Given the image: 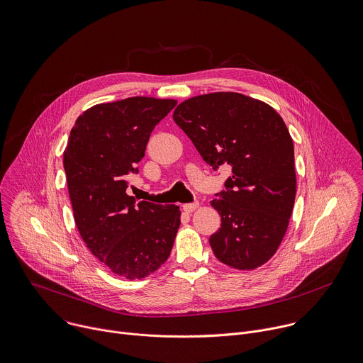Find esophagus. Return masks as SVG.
I'll use <instances>...</instances> for the list:
<instances>
[{
  "instance_id": "esophagus-1",
  "label": "esophagus",
  "mask_w": 363,
  "mask_h": 363,
  "mask_svg": "<svg viewBox=\"0 0 363 363\" xmlns=\"http://www.w3.org/2000/svg\"><path fill=\"white\" fill-rule=\"evenodd\" d=\"M197 207H199V201H193V203H186V204L183 206V210H184L186 213H190V211L196 210Z\"/></svg>"
}]
</instances>
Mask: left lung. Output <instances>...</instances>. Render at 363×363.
<instances>
[{
	"mask_svg": "<svg viewBox=\"0 0 363 363\" xmlns=\"http://www.w3.org/2000/svg\"><path fill=\"white\" fill-rule=\"evenodd\" d=\"M174 123L203 160L217 170L232 167L211 206L222 217L208 239L214 256L250 270L277 250L296 196L294 141L270 106L239 93H213L177 106Z\"/></svg>",
	"mask_w": 363,
	"mask_h": 363,
	"instance_id": "obj_1",
	"label": "left lung"
}]
</instances>
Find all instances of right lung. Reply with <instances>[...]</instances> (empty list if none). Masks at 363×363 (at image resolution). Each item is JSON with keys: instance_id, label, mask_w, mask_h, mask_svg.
<instances>
[{"instance_id": "right-lung-1", "label": "right lung", "mask_w": 363, "mask_h": 363, "mask_svg": "<svg viewBox=\"0 0 363 363\" xmlns=\"http://www.w3.org/2000/svg\"><path fill=\"white\" fill-rule=\"evenodd\" d=\"M177 101L130 97L97 104L71 128L64 170L77 229L113 273L143 279L170 256L179 206L137 201L125 193L155 127Z\"/></svg>"}]
</instances>
